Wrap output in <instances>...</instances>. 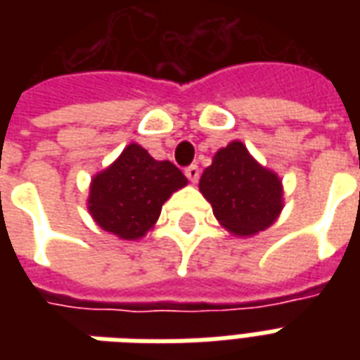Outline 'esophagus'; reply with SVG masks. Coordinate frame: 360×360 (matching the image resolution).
<instances>
[{
    "label": "esophagus",
    "mask_w": 360,
    "mask_h": 360,
    "mask_svg": "<svg viewBox=\"0 0 360 360\" xmlns=\"http://www.w3.org/2000/svg\"><path fill=\"white\" fill-rule=\"evenodd\" d=\"M185 175H187L191 183H196V181H198V177H200V167H198L196 164L188 165L187 169H185Z\"/></svg>",
    "instance_id": "1"
}]
</instances>
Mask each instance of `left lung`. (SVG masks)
<instances>
[{"label":"left lung","mask_w":360,"mask_h":360,"mask_svg":"<svg viewBox=\"0 0 360 360\" xmlns=\"http://www.w3.org/2000/svg\"><path fill=\"white\" fill-rule=\"evenodd\" d=\"M198 188L219 224L243 237L268 229L283 208L279 177L258 164L241 141L216 152Z\"/></svg>","instance_id":"obj_1"}]
</instances>
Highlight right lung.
Listing matches in <instances>:
<instances>
[{
  "mask_svg": "<svg viewBox=\"0 0 360 360\" xmlns=\"http://www.w3.org/2000/svg\"><path fill=\"white\" fill-rule=\"evenodd\" d=\"M185 185L179 167L167 160L158 162L131 142L110 167L94 175L89 212L103 231L134 241L148 233L165 200Z\"/></svg>",
  "mask_w": 360,
  "mask_h": 360,
  "instance_id": "add662e5",
  "label": "right lung"
}]
</instances>
